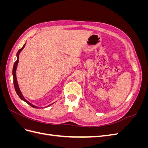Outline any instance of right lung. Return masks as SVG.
<instances>
[{
    "mask_svg": "<svg viewBox=\"0 0 148 148\" xmlns=\"http://www.w3.org/2000/svg\"><path fill=\"white\" fill-rule=\"evenodd\" d=\"M25 44H24L23 46L20 49H19V51H18L17 53H16V56H17V60L15 62L14 64V65H13V84H14V87H15V89L16 91V92L17 93L18 96L20 97V98L21 99H22L23 101H24L25 102H26V103H27L28 104H29V106H31V107H34V108H38V107L35 106L34 105H33L32 104H31V103L29 102H28L27 100H26L25 99V97H23V95H22L20 89H19V87H18V83H17V80H16V67H17V65H18V61H19V54L20 52L23 50V48L25 47Z\"/></svg>",
    "mask_w": 148,
    "mask_h": 148,
    "instance_id": "right-lung-1",
    "label": "right lung"
}]
</instances>
